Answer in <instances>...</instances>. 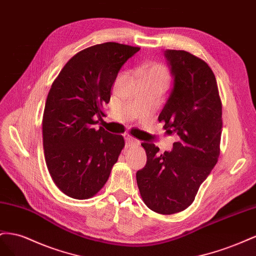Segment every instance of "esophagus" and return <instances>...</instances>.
<instances>
[{
    "label": "esophagus",
    "instance_id": "34e87169",
    "mask_svg": "<svg viewBox=\"0 0 256 256\" xmlns=\"http://www.w3.org/2000/svg\"><path fill=\"white\" fill-rule=\"evenodd\" d=\"M126 146H132V144H140V140H137L136 138L126 135Z\"/></svg>",
    "mask_w": 256,
    "mask_h": 256
}]
</instances>
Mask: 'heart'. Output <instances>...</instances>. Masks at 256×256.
Here are the masks:
<instances>
[{
	"label": "heart",
	"mask_w": 256,
	"mask_h": 256,
	"mask_svg": "<svg viewBox=\"0 0 256 256\" xmlns=\"http://www.w3.org/2000/svg\"><path fill=\"white\" fill-rule=\"evenodd\" d=\"M146 75L153 76L160 80H162V82H164L165 84H168V80H170L168 72H167L165 66H163V65H160V64L152 65V66H150L147 70H146L144 76Z\"/></svg>",
	"instance_id": "1"
}]
</instances>
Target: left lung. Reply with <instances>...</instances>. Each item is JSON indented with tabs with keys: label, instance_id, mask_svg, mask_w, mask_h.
<instances>
[{
	"label": "left lung",
	"instance_id": "1",
	"mask_svg": "<svg viewBox=\"0 0 256 256\" xmlns=\"http://www.w3.org/2000/svg\"><path fill=\"white\" fill-rule=\"evenodd\" d=\"M174 86L158 121L167 134L176 133L172 151L142 142L147 163L136 172L144 202L160 214H172L194 202L198 188L220 156L222 103L214 72L184 50H165Z\"/></svg>",
	"mask_w": 256,
	"mask_h": 256
}]
</instances>
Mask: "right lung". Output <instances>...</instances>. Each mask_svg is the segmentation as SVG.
Wrapping results in <instances>:
<instances>
[{"label":"right lung","instance_id":"add662e5","mask_svg":"<svg viewBox=\"0 0 256 256\" xmlns=\"http://www.w3.org/2000/svg\"><path fill=\"white\" fill-rule=\"evenodd\" d=\"M140 49L112 42L86 48L50 88L42 116L44 153L54 184L72 198L96 195L124 148L122 135L94 126L105 116L102 108L122 65Z\"/></svg>","mask_w":256,"mask_h":256}]
</instances>
